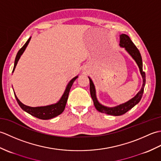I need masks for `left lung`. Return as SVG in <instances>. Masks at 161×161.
<instances>
[{"label": "left lung", "mask_w": 161, "mask_h": 161, "mask_svg": "<svg viewBox=\"0 0 161 161\" xmlns=\"http://www.w3.org/2000/svg\"><path fill=\"white\" fill-rule=\"evenodd\" d=\"M119 45L120 47H124L126 52L129 54V55L131 56L133 59H134L136 63L137 64L139 68L140 73H141L142 78V86L141 87V89L140 90L138 93L136 94L133 98H131V100H129L126 102H125V103L115 106V107H106V106H104L102 104H100L97 100L95 85L91 79L88 77V79H89V81H90L91 95L92 99H93V104L95 108H96L98 111L103 113V114L114 115V116H118V115L125 114V113L129 111L130 109H131L133 107H134V106L138 104V102L141 101L143 91H144V88L145 86V81H146L145 73V72L142 70V61L141 53H140L138 49L134 45V43L132 42L131 39L129 38V36L126 35H125V34H122V35H119Z\"/></svg>", "instance_id": "8db88e82"}]
</instances>
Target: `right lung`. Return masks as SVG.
I'll use <instances>...</instances> for the list:
<instances>
[{
	"label": "right lung",
	"instance_id": "1",
	"mask_svg": "<svg viewBox=\"0 0 161 161\" xmlns=\"http://www.w3.org/2000/svg\"><path fill=\"white\" fill-rule=\"evenodd\" d=\"M30 39H31V36L30 37L28 40L27 41V42L24 44V46L19 50L18 53H17L16 56V59H15V61H14V66L12 73H14V71L15 68L17 65V63H18L20 56L22 55L23 53H24V51H25V50L26 49V47H27V46H28ZM77 77H78V75H77L76 77H73L69 81V82H68V84H67V86L66 87V89H65V91L64 92V94L62 95V96H61V97L60 98V100L55 104L43 106V107H29V106H27V105H25L24 104H23L22 102L19 100L18 97H16V95L14 92V95H15V97L16 99L17 102H18V104L20 106V107L21 108L23 111H25V112L28 113V114H30L32 116H35V117L39 118V119H52L54 117H57V115H60L61 113L64 111L65 107H66V102L68 100V94H69L71 86H72V85H73L74 81H75V80H76Z\"/></svg>",
	"mask_w": 161,
	"mask_h": 161
}]
</instances>
